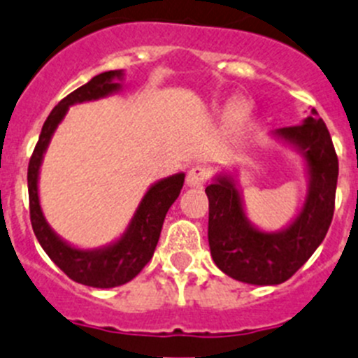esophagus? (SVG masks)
<instances>
[{
	"label": "esophagus",
	"mask_w": 358,
	"mask_h": 358,
	"mask_svg": "<svg viewBox=\"0 0 358 358\" xmlns=\"http://www.w3.org/2000/svg\"><path fill=\"white\" fill-rule=\"evenodd\" d=\"M209 179V170L202 165H195L188 170V176H186V185L189 188H202L203 185Z\"/></svg>",
	"instance_id": "1"
}]
</instances>
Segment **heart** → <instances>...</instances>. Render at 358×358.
Returning <instances> with one entry per match:
<instances>
[{
  "mask_svg": "<svg viewBox=\"0 0 358 358\" xmlns=\"http://www.w3.org/2000/svg\"><path fill=\"white\" fill-rule=\"evenodd\" d=\"M243 108H244V107H243Z\"/></svg>",
  "mask_w": 358,
  "mask_h": 358,
  "instance_id": "1",
  "label": "heart"
}]
</instances>
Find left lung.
<instances>
[{"instance_id":"left-lung-1","label":"left lung","mask_w":358,"mask_h":358,"mask_svg":"<svg viewBox=\"0 0 358 358\" xmlns=\"http://www.w3.org/2000/svg\"><path fill=\"white\" fill-rule=\"evenodd\" d=\"M271 137L302 156L308 176V195L287 227L267 232L251 223L234 173H217L206 188L214 264L230 278L258 287L285 283L322 244L334 216L339 173L332 138L315 108L302 124L279 128Z\"/></svg>"}]
</instances>
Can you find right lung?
Masks as SVG:
<instances>
[{
  "mask_svg": "<svg viewBox=\"0 0 358 358\" xmlns=\"http://www.w3.org/2000/svg\"><path fill=\"white\" fill-rule=\"evenodd\" d=\"M122 79H124L122 70L103 71L63 98L43 122L38 144L33 151L28 166L29 214H31L33 232L40 246L68 278L93 288H114L128 283L148 265L158 244L166 213L177 200L185 185L182 172L173 173L151 185V188L142 196L122 236L107 246L93 248V250L75 248L61 239L54 232L52 227L47 223L42 206H40L38 177L43 156H45L54 131L71 105L100 100V98L117 93L122 90Z\"/></svg>",
  "mask_w": 358,
  "mask_h": 358,
  "instance_id": "obj_1",
  "label": "right lung"
}]
</instances>
